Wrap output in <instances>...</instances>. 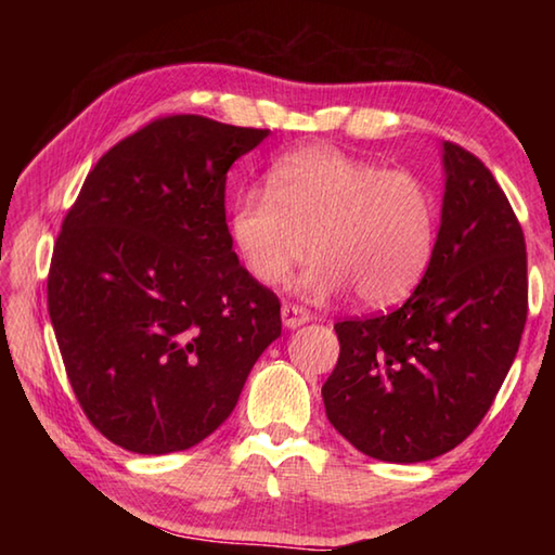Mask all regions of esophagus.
<instances>
[{"label":"esophagus","mask_w":555,"mask_h":555,"mask_svg":"<svg viewBox=\"0 0 555 555\" xmlns=\"http://www.w3.org/2000/svg\"><path fill=\"white\" fill-rule=\"evenodd\" d=\"M311 318H313L311 311H306L304 306H296V304L281 306V321H284V327H288V331H296V327L306 325Z\"/></svg>","instance_id":"obj_1"}]
</instances>
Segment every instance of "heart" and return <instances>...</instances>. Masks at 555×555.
<instances>
[{
    "label": "heart",
    "instance_id": "1",
    "mask_svg": "<svg viewBox=\"0 0 555 555\" xmlns=\"http://www.w3.org/2000/svg\"><path fill=\"white\" fill-rule=\"evenodd\" d=\"M436 230L424 178L331 146L281 156L269 188H247L230 212L234 247L259 284H284L311 247L298 288L323 298L350 286L372 308L397 304L418 284Z\"/></svg>",
    "mask_w": 555,
    "mask_h": 555
}]
</instances>
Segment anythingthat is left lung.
I'll return each instance as SVG.
<instances>
[{"instance_id": "obj_1", "label": "left lung", "mask_w": 555, "mask_h": 555, "mask_svg": "<svg viewBox=\"0 0 555 555\" xmlns=\"http://www.w3.org/2000/svg\"><path fill=\"white\" fill-rule=\"evenodd\" d=\"M443 208L428 269L387 315L335 325L327 421L360 453L426 463L473 434L509 372L526 323L521 224L494 176L443 142Z\"/></svg>"}]
</instances>
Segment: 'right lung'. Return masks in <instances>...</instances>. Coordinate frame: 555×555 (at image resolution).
<instances>
[{
	"label": "right lung",
	"mask_w": 555,
	"mask_h": 555,
	"mask_svg": "<svg viewBox=\"0 0 555 555\" xmlns=\"http://www.w3.org/2000/svg\"><path fill=\"white\" fill-rule=\"evenodd\" d=\"M269 129L156 119L88 173L53 247L49 313L82 411L142 455L188 450L237 406L281 304L240 267L230 166Z\"/></svg>",
	"instance_id": "right-lung-1"
}]
</instances>
